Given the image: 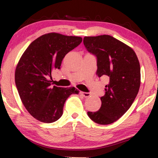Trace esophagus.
Wrapping results in <instances>:
<instances>
[{
    "label": "esophagus",
    "instance_id": "esophagus-1",
    "mask_svg": "<svg viewBox=\"0 0 158 158\" xmlns=\"http://www.w3.org/2000/svg\"><path fill=\"white\" fill-rule=\"evenodd\" d=\"M81 95H82L83 97H85V98H89V97H90V93H89V92H81Z\"/></svg>",
    "mask_w": 158,
    "mask_h": 158
}]
</instances>
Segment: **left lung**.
<instances>
[{
    "instance_id": "1",
    "label": "left lung",
    "mask_w": 158,
    "mask_h": 158,
    "mask_svg": "<svg viewBox=\"0 0 158 158\" xmlns=\"http://www.w3.org/2000/svg\"><path fill=\"white\" fill-rule=\"evenodd\" d=\"M83 44L97 57L96 75L108 76L106 94L97 111L89 117L99 125H109L120 118L136 98L141 85V68L135 51L109 35L85 36Z\"/></svg>"
}]
</instances>
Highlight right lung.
Instances as JSON below:
<instances>
[{"instance_id": "right-lung-1", "label": "right lung", "mask_w": 158, "mask_h": 158, "mask_svg": "<svg viewBox=\"0 0 158 158\" xmlns=\"http://www.w3.org/2000/svg\"><path fill=\"white\" fill-rule=\"evenodd\" d=\"M80 36L58 33L42 35L30 44L15 70V83L22 103L36 120L52 123L63 114L65 102L75 87L61 88L51 84L52 70L60 69L65 56L82 43Z\"/></svg>"}]
</instances>
